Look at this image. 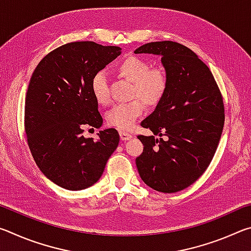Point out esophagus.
Instances as JSON below:
<instances>
[{
  "label": "esophagus",
  "mask_w": 251,
  "mask_h": 251,
  "mask_svg": "<svg viewBox=\"0 0 251 251\" xmlns=\"http://www.w3.org/2000/svg\"><path fill=\"white\" fill-rule=\"evenodd\" d=\"M120 136H121L122 141H124V142L128 141V139H130L131 137H133V136H131L128 133H126V131H120Z\"/></svg>",
  "instance_id": "1"
}]
</instances>
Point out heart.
Listing matches in <instances>:
<instances>
[{
	"label": "heart",
	"instance_id": "obj_1",
	"mask_svg": "<svg viewBox=\"0 0 251 251\" xmlns=\"http://www.w3.org/2000/svg\"><path fill=\"white\" fill-rule=\"evenodd\" d=\"M116 71L123 77L133 83L131 97L136 99L128 103L114 105L106 114V122L114 128L129 130L145 110L143 101L148 106H155L163 99L168 87V76L163 67H150L145 59L137 56H128L123 59L116 66ZM91 88L94 99L100 105L109 103L107 78L104 72L100 71L93 76ZM137 97L140 99H137Z\"/></svg>",
	"mask_w": 251,
	"mask_h": 251
}]
</instances>
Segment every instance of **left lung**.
<instances>
[{"label": "left lung", "mask_w": 251, "mask_h": 251, "mask_svg": "<svg viewBox=\"0 0 251 251\" xmlns=\"http://www.w3.org/2000/svg\"><path fill=\"white\" fill-rule=\"evenodd\" d=\"M142 53L160 55L168 87L142 122L159 137L137 136L144 150L136 166L151 188L177 193L194 184L215 155L225 123L223 96L209 67L186 46L151 42L135 50Z\"/></svg>", "instance_id": "1"}]
</instances>
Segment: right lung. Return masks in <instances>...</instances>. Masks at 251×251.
Returning <instances> with one entry per match:
<instances>
[{"mask_svg": "<svg viewBox=\"0 0 251 251\" xmlns=\"http://www.w3.org/2000/svg\"><path fill=\"white\" fill-rule=\"evenodd\" d=\"M118 46L72 42L49 53L33 72L25 99V133L34 160L54 184L82 190L99 181L120 143L115 128L85 138L103 117L92 93L97 72L121 55Z\"/></svg>", "mask_w": 251, "mask_h": 251, "instance_id": "obj_1", "label": "right lung"}]
</instances>
